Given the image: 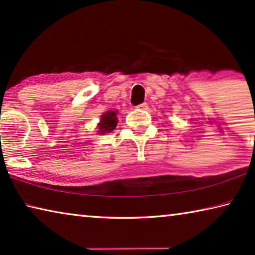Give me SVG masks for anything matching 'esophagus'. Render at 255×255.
I'll return each instance as SVG.
<instances>
[{
    "label": "esophagus",
    "instance_id": "esophagus-1",
    "mask_svg": "<svg viewBox=\"0 0 255 255\" xmlns=\"http://www.w3.org/2000/svg\"><path fill=\"white\" fill-rule=\"evenodd\" d=\"M135 108L136 109H141V111H146V109H148V105L146 103H143V104H140V105L136 106Z\"/></svg>",
    "mask_w": 255,
    "mask_h": 255
}]
</instances>
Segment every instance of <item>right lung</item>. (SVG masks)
<instances>
[{
  "instance_id": "right-lung-1",
  "label": "right lung",
  "mask_w": 255,
  "mask_h": 255,
  "mask_svg": "<svg viewBox=\"0 0 255 255\" xmlns=\"http://www.w3.org/2000/svg\"><path fill=\"white\" fill-rule=\"evenodd\" d=\"M99 125V132L100 134H104V133H108L114 130L117 125V117L116 113L113 111H109L101 116V121Z\"/></svg>"
}]
</instances>
